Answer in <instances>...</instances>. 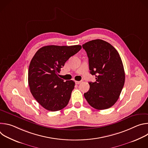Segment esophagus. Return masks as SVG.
I'll return each instance as SVG.
<instances>
[{
    "instance_id": "1",
    "label": "esophagus",
    "mask_w": 148,
    "mask_h": 148,
    "mask_svg": "<svg viewBox=\"0 0 148 148\" xmlns=\"http://www.w3.org/2000/svg\"><path fill=\"white\" fill-rule=\"evenodd\" d=\"M81 82H82V81H75V84H79Z\"/></svg>"
}]
</instances>
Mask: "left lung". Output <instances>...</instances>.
Instances as JSON below:
<instances>
[{
  "label": "left lung",
  "instance_id": "8db88e82",
  "mask_svg": "<svg viewBox=\"0 0 148 148\" xmlns=\"http://www.w3.org/2000/svg\"><path fill=\"white\" fill-rule=\"evenodd\" d=\"M88 57L90 73L96 81L90 82L84 95L97 110L108 109L118 99L125 83V71L117 50L108 42L97 39L82 45Z\"/></svg>",
  "mask_w": 148,
  "mask_h": 148
}]
</instances>
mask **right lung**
I'll use <instances>...</instances> for the list:
<instances>
[{"label": "right lung", "instance_id": "obj_1", "mask_svg": "<svg viewBox=\"0 0 148 148\" xmlns=\"http://www.w3.org/2000/svg\"><path fill=\"white\" fill-rule=\"evenodd\" d=\"M81 49L80 45L47 46L40 48L32 59L28 72L30 92L47 110L57 111L67 105L75 82L64 81L58 73L69 58Z\"/></svg>", "mask_w": 148, "mask_h": 148}]
</instances>
